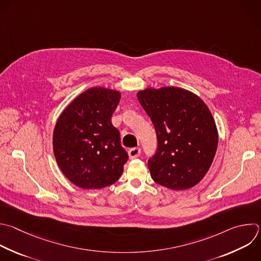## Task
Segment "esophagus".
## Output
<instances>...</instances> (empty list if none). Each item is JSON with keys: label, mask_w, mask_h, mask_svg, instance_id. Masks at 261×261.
<instances>
[{"label": "esophagus", "mask_w": 261, "mask_h": 261, "mask_svg": "<svg viewBox=\"0 0 261 261\" xmlns=\"http://www.w3.org/2000/svg\"><path fill=\"white\" fill-rule=\"evenodd\" d=\"M140 153H141V149L139 147H133L128 150V154L130 159H136L140 155Z\"/></svg>", "instance_id": "esophagus-1"}]
</instances>
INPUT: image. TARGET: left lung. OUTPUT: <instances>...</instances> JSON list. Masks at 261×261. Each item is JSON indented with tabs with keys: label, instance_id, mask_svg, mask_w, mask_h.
Returning <instances> with one entry per match:
<instances>
[{
	"label": "left lung",
	"instance_id": "8db88e82",
	"mask_svg": "<svg viewBox=\"0 0 261 261\" xmlns=\"http://www.w3.org/2000/svg\"><path fill=\"white\" fill-rule=\"evenodd\" d=\"M137 99L156 133L158 150L148 160L154 182L173 191L189 190L207 174L214 160L218 130L207 105L179 87L146 88Z\"/></svg>",
	"mask_w": 261,
	"mask_h": 261
}]
</instances>
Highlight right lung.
Returning <instances> with one entry per match:
<instances>
[{"label": "right lung", "mask_w": 261, "mask_h": 261, "mask_svg": "<svg viewBox=\"0 0 261 261\" xmlns=\"http://www.w3.org/2000/svg\"><path fill=\"white\" fill-rule=\"evenodd\" d=\"M121 92L93 87L61 113L53 131V152L64 176L84 190H99L121 177L128 160L112 116Z\"/></svg>", "instance_id": "obj_1"}]
</instances>
